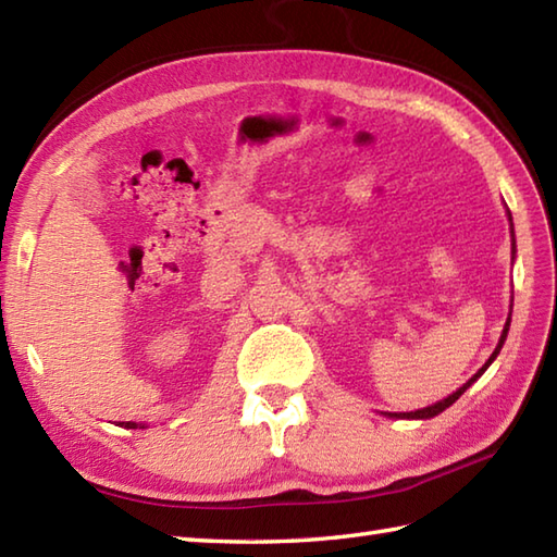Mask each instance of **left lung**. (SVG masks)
Returning <instances> with one entry per match:
<instances>
[{"label":"left lung","instance_id":"1","mask_svg":"<svg viewBox=\"0 0 557 557\" xmlns=\"http://www.w3.org/2000/svg\"><path fill=\"white\" fill-rule=\"evenodd\" d=\"M512 220V218H510ZM512 251H515V244H512ZM507 330H510V318H507V323H505V327H503V335H500V342H498V347H495V351L491 354V359L481 366V369L476 371V375L474 377H469V381L461 385L457 393H453L449 397H445V399H441V401H435V405H431V407H423V409H417V411H399V413H387L389 419H433V417H437V413L441 411H445L449 405H455V401L465 395V389L474 383V381H479V377L486 373V369L488 366L495 361V357H498L500 354V349H503V345H505V337H507Z\"/></svg>","mask_w":557,"mask_h":557}]
</instances>
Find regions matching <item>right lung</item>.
I'll list each match as a JSON object with an SVG mask.
<instances>
[{
	"label": "right lung",
	"instance_id": "right-lung-1",
	"mask_svg": "<svg viewBox=\"0 0 557 557\" xmlns=\"http://www.w3.org/2000/svg\"><path fill=\"white\" fill-rule=\"evenodd\" d=\"M120 425H124V429H138V423H134V421H122ZM140 429H144V425H140Z\"/></svg>",
	"mask_w": 557,
	"mask_h": 557
}]
</instances>
